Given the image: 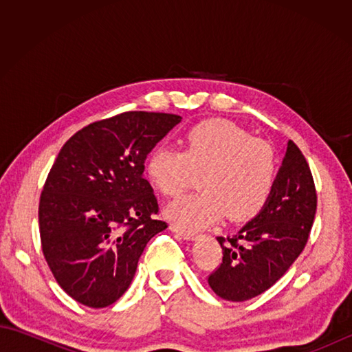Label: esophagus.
Here are the masks:
<instances>
[{
  "label": "esophagus",
  "mask_w": 352,
  "mask_h": 352,
  "mask_svg": "<svg viewBox=\"0 0 352 352\" xmlns=\"http://www.w3.org/2000/svg\"><path fill=\"white\" fill-rule=\"evenodd\" d=\"M172 230H174L177 234H180V236L184 239V241H195V239H197V233H195V231L183 230V228H178V227H174Z\"/></svg>",
  "instance_id": "34e87169"
}]
</instances>
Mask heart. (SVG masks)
<instances>
[{"label": "heart", "instance_id": "heart-1", "mask_svg": "<svg viewBox=\"0 0 352 352\" xmlns=\"http://www.w3.org/2000/svg\"><path fill=\"white\" fill-rule=\"evenodd\" d=\"M183 151L155 148L145 170L149 183L164 197H175L203 175V192L184 195L164 208L177 227L199 230L223 214L250 219L261 212L276 180L272 146L223 119L197 124L184 134Z\"/></svg>", "mask_w": 352, "mask_h": 352}]
</instances>
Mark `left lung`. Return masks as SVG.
<instances>
[{"instance_id": "obj_1", "label": "left lung", "mask_w": 352, "mask_h": 352, "mask_svg": "<svg viewBox=\"0 0 352 352\" xmlns=\"http://www.w3.org/2000/svg\"><path fill=\"white\" fill-rule=\"evenodd\" d=\"M316 203L307 160L289 140L266 206L237 233L218 237L222 261L208 276L214 294L242 302L274 286L307 243Z\"/></svg>"}]
</instances>
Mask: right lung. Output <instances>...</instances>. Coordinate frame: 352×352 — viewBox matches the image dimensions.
Segmentation results:
<instances>
[{
    "instance_id": "obj_1",
    "label": "right lung",
    "mask_w": 352,
    "mask_h": 352,
    "mask_svg": "<svg viewBox=\"0 0 352 352\" xmlns=\"http://www.w3.org/2000/svg\"><path fill=\"white\" fill-rule=\"evenodd\" d=\"M182 116L126 111L77 131L58 153L39 203L45 260L60 287L92 309L129 289L146 243L166 228L144 178L153 148Z\"/></svg>"
}]
</instances>
